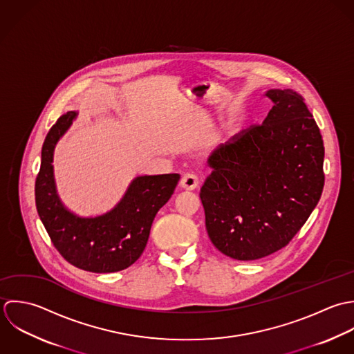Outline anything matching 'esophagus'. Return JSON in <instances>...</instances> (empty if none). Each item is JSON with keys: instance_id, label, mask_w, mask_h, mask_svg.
Returning <instances> with one entry per match:
<instances>
[{"instance_id": "esophagus-1", "label": "esophagus", "mask_w": 354, "mask_h": 354, "mask_svg": "<svg viewBox=\"0 0 354 354\" xmlns=\"http://www.w3.org/2000/svg\"><path fill=\"white\" fill-rule=\"evenodd\" d=\"M200 185V179L196 174H186L180 180V186L185 190H196Z\"/></svg>"}]
</instances>
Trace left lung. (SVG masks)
I'll list each match as a JSON object with an SVG mask.
<instances>
[{
  "mask_svg": "<svg viewBox=\"0 0 354 354\" xmlns=\"http://www.w3.org/2000/svg\"><path fill=\"white\" fill-rule=\"evenodd\" d=\"M261 126L220 145L201 187L208 235L217 250L257 260L284 248L316 208L324 186V145L304 98L271 88Z\"/></svg>",
  "mask_w": 354,
  "mask_h": 354,
  "instance_id": "1",
  "label": "left lung"
}]
</instances>
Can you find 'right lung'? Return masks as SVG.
<instances>
[{
	"label": "right lung",
	"mask_w": 354,
	"mask_h": 354,
	"mask_svg": "<svg viewBox=\"0 0 354 354\" xmlns=\"http://www.w3.org/2000/svg\"><path fill=\"white\" fill-rule=\"evenodd\" d=\"M76 118V111L64 113L45 138L35 180L37 211L55 248L70 264L95 274L118 272L141 257L154 216L174 194L180 175L137 176L111 211L77 216L57 194L52 164L57 142Z\"/></svg>",
	"instance_id": "1"
}]
</instances>
